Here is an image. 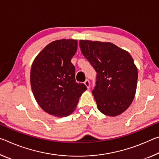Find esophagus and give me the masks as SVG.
Wrapping results in <instances>:
<instances>
[{"instance_id": "34e87169", "label": "esophagus", "mask_w": 159, "mask_h": 159, "mask_svg": "<svg viewBox=\"0 0 159 159\" xmlns=\"http://www.w3.org/2000/svg\"><path fill=\"white\" fill-rule=\"evenodd\" d=\"M84 84H85V86L88 88V89H89V87H90V82H89V80H85V82H84Z\"/></svg>"}]
</instances>
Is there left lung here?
<instances>
[{
  "mask_svg": "<svg viewBox=\"0 0 159 159\" xmlns=\"http://www.w3.org/2000/svg\"><path fill=\"white\" fill-rule=\"evenodd\" d=\"M80 50L97 72L93 95L102 114L115 117L130 106L137 90L138 71L128 52L111 42L80 40Z\"/></svg>",
  "mask_w": 159,
  "mask_h": 159,
  "instance_id": "8db88e82",
  "label": "left lung"
}]
</instances>
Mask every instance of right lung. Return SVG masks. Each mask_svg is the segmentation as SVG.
<instances>
[{
  "instance_id": "add662e5",
  "label": "right lung",
  "mask_w": 159,
  "mask_h": 159,
  "mask_svg": "<svg viewBox=\"0 0 159 159\" xmlns=\"http://www.w3.org/2000/svg\"><path fill=\"white\" fill-rule=\"evenodd\" d=\"M77 47L75 39L56 40L32 62L30 84L34 97L44 111L55 117L71 114L87 89L84 84L75 82V66L70 61Z\"/></svg>"
}]
</instances>
